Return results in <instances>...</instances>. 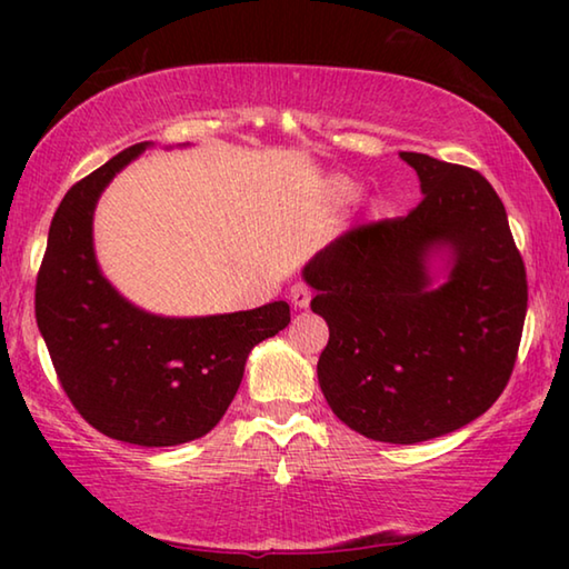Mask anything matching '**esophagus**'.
Returning <instances> with one entry per match:
<instances>
[{
	"instance_id": "1",
	"label": "esophagus",
	"mask_w": 569,
	"mask_h": 569,
	"mask_svg": "<svg viewBox=\"0 0 569 569\" xmlns=\"http://www.w3.org/2000/svg\"><path fill=\"white\" fill-rule=\"evenodd\" d=\"M291 303H293L296 308H306L308 303H311V291H308L306 283L291 286Z\"/></svg>"
}]
</instances>
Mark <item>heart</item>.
Returning a JSON list of instances; mask_svg holds the SVG:
<instances>
[{
  "instance_id": "1",
  "label": "heart",
  "mask_w": 569,
  "mask_h": 569,
  "mask_svg": "<svg viewBox=\"0 0 569 569\" xmlns=\"http://www.w3.org/2000/svg\"><path fill=\"white\" fill-rule=\"evenodd\" d=\"M333 188H336V192H339V198H343V200H351V198L359 196V186H356V182H351V180H346V178L336 180Z\"/></svg>"
}]
</instances>
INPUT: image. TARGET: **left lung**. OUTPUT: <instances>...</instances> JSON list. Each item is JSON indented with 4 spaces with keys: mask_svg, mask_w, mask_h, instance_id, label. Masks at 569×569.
<instances>
[{
    "mask_svg": "<svg viewBox=\"0 0 569 569\" xmlns=\"http://www.w3.org/2000/svg\"><path fill=\"white\" fill-rule=\"evenodd\" d=\"M421 203L351 228L303 268L329 323L319 359L326 401L373 441L417 445L481 417L512 377L527 273L502 200L477 170L401 152ZM448 256L433 286L430 258Z\"/></svg>",
    "mask_w": 569,
    "mask_h": 569,
    "instance_id": "8db88e82",
    "label": "left lung"
}]
</instances>
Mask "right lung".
<instances>
[{"mask_svg":"<svg viewBox=\"0 0 569 569\" xmlns=\"http://www.w3.org/2000/svg\"><path fill=\"white\" fill-rule=\"evenodd\" d=\"M138 142L67 190L37 273V326L57 379L82 419L138 447H176L223 419L256 343L291 321L286 301L253 311L166 319L132 306L102 276L92 216Z\"/></svg>","mask_w":569,"mask_h":569,"instance_id":"right-lung-1","label":"right lung"}]
</instances>
